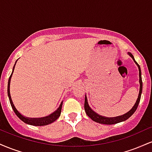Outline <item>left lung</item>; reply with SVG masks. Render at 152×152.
Segmentation results:
<instances>
[{"label":"left lung","mask_w":152,"mask_h":152,"mask_svg":"<svg viewBox=\"0 0 152 152\" xmlns=\"http://www.w3.org/2000/svg\"><path fill=\"white\" fill-rule=\"evenodd\" d=\"M129 55L133 58V60L135 62V64H137L138 68H139V83H140V87H139V96H138V98L137 102H136L134 106L132 107V109L130 110L129 111L124 114V115H121V116H116V117H106V116H101L98 114L94 111L93 110L90 108L89 105L88 104V101H87V98H86V95L85 96V102H84V109L85 111H86V114L88 115V116L91 118L92 120L94 121L97 122V123L99 124H117L119 123V122L121 121H126V119H128L130 116H132V115L137 110L138 106H139V102H140L141 99V95H142V72H141V69L140 66H139V64H137V62L136 61L135 59H134L133 55L132 53H128Z\"/></svg>","instance_id":"obj_1"}]
</instances>
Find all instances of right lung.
<instances>
[{"mask_svg": "<svg viewBox=\"0 0 152 152\" xmlns=\"http://www.w3.org/2000/svg\"><path fill=\"white\" fill-rule=\"evenodd\" d=\"M15 64H16V61H15ZM15 64L14 66H13V71H12V74L10 76L9 79H8V98H9V101L10 103V105H11L12 109H13V111L15 112V114L17 115V116L20 118L21 121H23L24 123L28 124L30 125H33V126H46V125L50 124L53 123L56 121V120L61 115V108H62V104L63 102L61 103L60 106L58 108V109L56 111H54L53 113L50 114L49 116H45V117H42V118H28V117H25L23 115H21L20 113L18 112V110L15 109L14 104H13V102H12L11 99V96H10V78H11L12 74L13 73V70H14V68L15 66Z\"/></svg>", "mask_w": 152, "mask_h": 152, "instance_id": "obj_1", "label": "right lung"}]
</instances>
